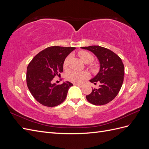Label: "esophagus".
I'll list each match as a JSON object with an SVG mask.
<instances>
[{
	"label": "esophagus",
	"instance_id": "1",
	"mask_svg": "<svg viewBox=\"0 0 149 149\" xmlns=\"http://www.w3.org/2000/svg\"><path fill=\"white\" fill-rule=\"evenodd\" d=\"M74 85L78 86L81 87V88H82V87L84 86V84H74Z\"/></svg>",
	"mask_w": 149,
	"mask_h": 149
}]
</instances>
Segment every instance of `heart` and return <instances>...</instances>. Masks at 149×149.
Returning <instances> with one entry per match:
<instances>
[{
	"mask_svg": "<svg viewBox=\"0 0 149 149\" xmlns=\"http://www.w3.org/2000/svg\"><path fill=\"white\" fill-rule=\"evenodd\" d=\"M78 55L80 57L81 60L86 63H89L93 60V56L91 53L85 51H81L78 53ZM70 56H67L63 63L64 68H66L68 65V62L70 60ZM88 74L84 72H79L76 71H73L68 74L67 78L68 80L70 81V82L73 83L75 84H79L82 83L84 80H85L88 78Z\"/></svg>",
	"mask_w": 149,
	"mask_h": 149,
	"instance_id": "obj_1",
	"label": "heart"
}]
</instances>
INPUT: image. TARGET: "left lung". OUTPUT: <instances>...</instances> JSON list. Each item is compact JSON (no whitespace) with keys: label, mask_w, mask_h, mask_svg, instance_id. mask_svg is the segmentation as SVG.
I'll return each instance as SVG.
<instances>
[{"label":"left lung","mask_w":149,"mask_h":149,"mask_svg":"<svg viewBox=\"0 0 149 149\" xmlns=\"http://www.w3.org/2000/svg\"><path fill=\"white\" fill-rule=\"evenodd\" d=\"M93 52L100 63L97 74L90 80L96 84L100 82L98 89H93L86 100L94 105L101 106L109 103L118 95L124 81V66L120 58L110 49L100 46L81 47Z\"/></svg>","instance_id":"8db88e82"}]
</instances>
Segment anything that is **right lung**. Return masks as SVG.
Instances as JSON below:
<instances>
[{
	"label": "right lung",
	"mask_w": 149,
	"mask_h": 149,
	"mask_svg": "<svg viewBox=\"0 0 149 149\" xmlns=\"http://www.w3.org/2000/svg\"><path fill=\"white\" fill-rule=\"evenodd\" d=\"M75 47H49L35 55L27 67L26 84L31 95L41 104L55 107L63 102L69 88V81L56 85L52 83L53 78L63 71L66 57Z\"/></svg>",
	"instance_id": "right-lung-1"
}]
</instances>
